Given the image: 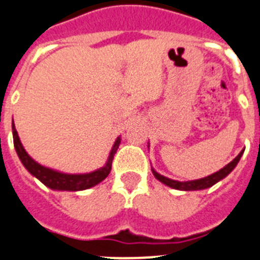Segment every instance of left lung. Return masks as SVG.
Instances as JSON below:
<instances>
[{
  "instance_id": "8db88e82",
  "label": "left lung",
  "mask_w": 260,
  "mask_h": 260,
  "mask_svg": "<svg viewBox=\"0 0 260 260\" xmlns=\"http://www.w3.org/2000/svg\"><path fill=\"white\" fill-rule=\"evenodd\" d=\"M242 154H243V151L239 152L238 156L234 159L233 161H230L228 166H225V167L222 168V170H219L218 172H216V174L210 175V176H206L204 177V179H200V180H193V181H176V180H171V179H167V177L161 176V175H159L157 172H155L154 170H152V172H154L155 177H156L157 180L161 181V183H164L166 185H168V187L171 188H175V189H180V190H199V189H205V188H209L212 187V185H214V184L217 183V181H219L221 179H223L225 176H228V175L232 172L233 170H234V167H236L237 164H238L239 159H241Z\"/></svg>"
}]
</instances>
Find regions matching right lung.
<instances>
[{"mask_svg":"<svg viewBox=\"0 0 260 260\" xmlns=\"http://www.w3.org/2000/svg\"><path fill=\"white\" fill-rule=\"evenodd\" d=\"M13 141H14L15 151L18 154L19 159H21V161L23 163L24 167H26V170H27L31 175H34L37 179H39L44 185H47L51 189L57 190H83L88 189V188L101 183V181L110 174L113 156H114L115 150L118 147L121 139L118 138L115 141L114 147H113L112 152H110V156H109V160L108 163H106L105 167H103L101 170L94 171V172H90V174L84 175L61 174V172H57V171L43 167V166L38 164L35 160H32V159L28 156L27 152L24 151L23 146H22L21 141H19L18 134H17V130H15L14 127V123H13Z\"/></svg>","mask_w":260,"mask_h":260,"instance_id":"add662e5","label":"right lung"}]
</instances>
